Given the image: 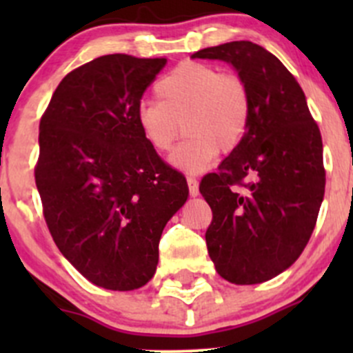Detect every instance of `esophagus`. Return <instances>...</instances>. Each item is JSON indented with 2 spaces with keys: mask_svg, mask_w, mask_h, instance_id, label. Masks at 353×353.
<instances>
[{
  "mask_svg": "<svg viewBox=\"0 0 353 353\" xmlns=\"http://www.w3.org/2000/svg\"><path fill=\"white\" fill-rule=\"evenodd\" d=\"M188 188H190V194L191 196H198L199 194V190H198V181L194 179V177H188Z\"/></svg>",
  "mask_w": 353,
  "mask_h": 353,
  "instance_id": "obj_1",
  "label": "esophagus"
}]
</instances>
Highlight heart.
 <instances>
[{
    "label": "heart",
    "mask_w": 353,
    "mask_h": 353,
    "mask_svg": "<svg viewBox=\"0 0 353 353\" xmlns=\"http://www.w3.org/2000/svg\"><path fill=\"white\" fill-rule=\"evenodd\" d=\"M156 101L138 108L137 121L147 143L159 154L172 150L186 126V141L170 157L176 169L198 174L230 154L244 140L251 95L239 74L206 63L188 61L155 85Z\"/></svg>",
    "instance_id": "b5f03b06"
}]
</instances>
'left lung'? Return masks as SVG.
<instances>
[{
  "label": "left lung",
  "instance_id": "left-lung-1",
  "mask_svg": "<svg viewBox=\"0 0 353 353\" xmlns=\"http://www.w3.org/2000/svg\"><path fill=\"white\" fill-rule=\"evenodd\" d=\"M191 58L230 63L251 95L244 140L199 183L213 213L208 254L230 283L266 282L294 265L314 230L326 184L321 133L294 74L261 46L234 41Z\"/></svg>",
  "mask_w": 353,
  "mask_h": 353
}]
</instances>
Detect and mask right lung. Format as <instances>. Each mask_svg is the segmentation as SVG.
Listing matches in <instances>:
<instances>
[{"mask_svg": "<svg viewBox=\"0 0 353 353\" xmlns=\"http://www.w3.org/2000/svg\"><path fill=\"white\" fill-rule=\"evenodd\" d=\"M165 58L108 54L70 71L39 124L35 184L56 245L87 280L134 290L154 276L159 243L188 183L137 121Z\"/></svg>", "mask_w": 353, "mask_h": 353, "instance_id": "add662e5", "label": "right lung"}]
</instances>
